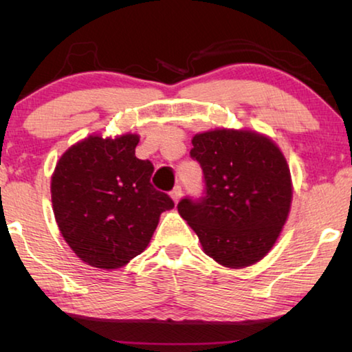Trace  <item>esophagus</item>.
Returning <instances> with one entry per match:
<instances>
[{
  "instance_id": "1",
  "label": "esophagus",
  "mask_w": 352,
  "mask_h": 352,
  "mask_svg": "<svg viewBox=\"0 0 352 352\" xmlns=\"http://www.w3.org/2000/svg\"><path fill=\"white\" fill-rule=\"evenodd\" d=\"M182 194H183V190H182L180 184H177V186L170 190V197H172V200L175 201V204L182 199Z\"/></svg>"
}]
</instances>
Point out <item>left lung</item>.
Wrapping results in <instances>:
<instances>
[{
  "label": "left lung",
  "instance_id": "1",
  "mask_svg": "<svg viewBox=\"0 0 352 352\" xmlns=\"http://www.w3.org/2000/svg\"><path fill=\"white\" fill-rule=\"evenodd\" d=\"M192 146L190 158L204 170V195H186L178 212L219 264H254L269 253L289 216L292 183L283 152L247 130L199 133Z\"/></svg>",
  "mask_w": 352,
  "mask_h": 352
}]
</instances>
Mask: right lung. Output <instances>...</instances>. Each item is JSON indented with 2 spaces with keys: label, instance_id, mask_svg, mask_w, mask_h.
<instances>
[{
  "label": "right lung",
  "instance_id": "1",
  "mask_svg": "<svg viewBox=\"0 0 352 352\" xmlns=\"http://www.w3.org/2000/svg\"><path fill=\"white\" fill-rule=\"evenodd\" d=\"M138 135L90 138L65 152L51 182L63 239L98 269H119L151 242L160 214L174 208L151 183L153 164L135 157Z\"/></svg>",
  "mask_w": 352,
  "mask_h": 352
}]
</instances>
